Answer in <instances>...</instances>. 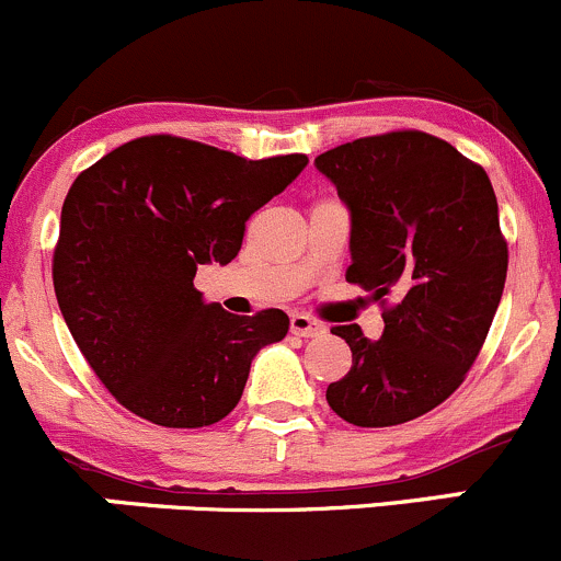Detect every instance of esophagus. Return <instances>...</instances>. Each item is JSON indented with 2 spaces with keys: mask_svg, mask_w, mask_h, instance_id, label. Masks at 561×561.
<instances>
[{
  "mask_svg": "<svg viewBox=\"0 0 561 561\" xmlns=\"http://www.w3.org/2000/svg\"><path fill=\"white\" fill-rule=\"evenodd\" d=\"M325 325L317 320H311L309 314H293L290 317V333L300 335V339H311V335H320Z\"/></svg>",
  "mask_w": 561,
  "mask_h": 561,
  "instance_id": "esophagus-1",
  "label": "esophagus"
}]
</instances>
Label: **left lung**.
I'll list each match as a JSON object with an SVG mask.
<instances>
[{
    "label": "left lung",
    "mask_w": 561,
    "mask_h": 561,
    "mask_svg": "<svg viewBox=\"0 0 561 561\" xmlns=\"http://www.w3.org/2000/svg\"><path fill=\"white\" fill-rule=\"evenodd\" d=\"M314 167L350 209L346 282L392 293L379 341L339 325L352 368L328 403L357 427L427 414L462 385L503 298L508 244L486 172L449 141L392 131L346 141Z\"/></svg>",
    "instance_id": "obj_1"
}]
</instances>
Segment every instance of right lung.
Masks as SVG:
<instances>
[{"instance_id": "right-lung-1", "label": "right lung", "mask_w": 561, "mask_h": 561, "mask_svg": "<svg viewBox=\"0 0 561 561\" xmlns=\"http://www.w3.org/2000/svg\"><path fill=\"white\" fill-rule=\"evenodd\" d=\"M306 156L247 161L202 141L141 137L69 187L53 252L58 309L121 405L161 427H206L239 403L285 311L239 317L193 287L198 265L231 263L244 222L304 172Z\"/></svg>"}]
</instances>
